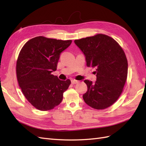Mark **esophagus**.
<instances>
[{
  "label": "esophagus",
  "instance_id": "obj_1",
  "mask_svg": "<svg viewBox=\"0 0 146 146\" xmlns=\"http://www.w3.org/2000/svg\"><path fill=\"white\" fill-rule=\"evenodd\" d=\"M71 83L72 84H76V83H78V81H77V80H71Z\"/></svg>",
  "mask_w": 146,
  "mask_h": 146
}]
</instances>
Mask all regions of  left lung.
<instances>
[{"label":"left lung","mask_w":146,"mask_h":146,"mask_svg":"<svg viewBox=\"0 0 146 146\" xmlns=\"http://www.w3.org/2000/svg\"><path fill=\"white\" fill-rule=\"evenodd\" d=\"M74 42L84 54L86 66L95 68L97 74L95 83L84 81L88 90L83 95V100L95 109L109 107L122 94L127 76L124 51L113 38L102 34Z\"/></svg>","instance_id":"1"}]
</instances>
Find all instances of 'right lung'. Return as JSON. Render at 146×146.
I'll return each mask as SVG.
<instances>
[{
    "instance_id": "right-lung-1",
    "label": "right lung",
    "mask_w": 146,
    "mask_h": 146,
    "mask_svg": "<svg viewBox=\"0 0 146 146\" xmlns=\"http://www.w3.org/2000/svg\"><path fill=\"white\" fill-rule=\"evenodd\" d=\"M71 42L38 36L21 49L16 64L18 83L27 100L37 109L51 110L63 100L71 81L59 80L51 73L56 70L61 52Z\"/></svg>"
}]
</instances>
